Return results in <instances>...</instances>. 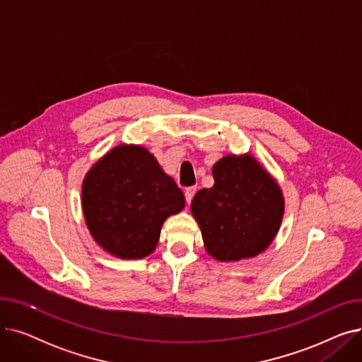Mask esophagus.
Returning a JSON list of instances; mask_svg holds the SVG:
<instances>
[{
    "mask_svg": "<svg viewBox=\"0 0 362 362\" xmlns=\"http://www.w3.org/2000/svg\"><path fill=\"white\" fill-rule=\"evenodd\" d=\"M195 194H197V186L186 187V191H185V198H186V202H187V204H191V201H192V198L195 197Z\"/></svg>",
    "mask_w": 362,
    "mask_h": 362,
    "instance_id": "esophagus-1",
    "label": "esophagus"
}]
</instances>
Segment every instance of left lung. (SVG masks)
I'll use <instances>...</instances> for the list:
<instances>
[{"mask_svg":"<svg viewBox=\"0 0 362 362\" xmlns=\"http://www.w3.org/2000/svg\"><path fill=\"white\" fill-rule=\"evenodd\" d=\"M213 177L214 186L201 189L191 204L206 252L218 261H240L267 250L284 213L277 182L250 154L223 157Z\"/></svg>","mask_w":362,"mask_h":362,"instance_id":"8db88e82","label":"left lung"}]
</instances>
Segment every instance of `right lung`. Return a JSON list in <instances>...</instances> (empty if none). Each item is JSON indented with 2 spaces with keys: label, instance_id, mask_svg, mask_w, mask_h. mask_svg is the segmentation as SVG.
Masks as SVG:
<instances>
[{
  "label": "right lung",
  "instance_id": "1",
  "mask_svg": "<svg viewBox=\"0 0 362 362\" xmlns=\"http://www.w3.org/2000/svg\"><path fill=\"white\" fill-rule=\"evenodd\" d=\"M175 180L139 145H119L92 165L82 186L88 229L101 248L122 259L154 252L167 217L183 210Z\"/></svg>",
  "mask_w": 362,
  "mask_h": 362
}]
</instances>
